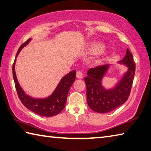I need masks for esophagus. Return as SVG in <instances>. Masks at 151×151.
Instances as JSON below:
<instances>
[{
    "label": "esophagus",
    "instance_id": "34e87169",
    "mask_svg": "<svg viewBox=\"0 0 151 151\" xmlns=\"http://www.w3.org/2000/svg\"><path fill=\"white\" fill-rule=\"evenodd\" d=\"M76 77L78 78H83V74L82 71H77V73H76Z\"/></svg>",
    "mask_w": 151,
    "mask_h": 151
}]
</instances>
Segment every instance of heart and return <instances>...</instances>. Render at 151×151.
Returning a JSON list of instances; mask_svg holds the SVG:
<instances>
[{
    "label": "heart",
    "instance_id": "obj_1",
    "mask_svg": "<svg viewBox=\"0 0 151 151\" xmlns=\"http://www.w3.org/2000/svg\"><path fill=\"white\" fill-rule=\"evenodd\" d=\"M104 47H105V45H104V43L99 42H94L90 43L88 47L87 51L90 54L92 55H96L100 53L101 52V55L104 56L108 54L107 51L104 49Z\"/></svg>",
    "mask_w": 151,
    "mask_h": 151
}]
</instances>
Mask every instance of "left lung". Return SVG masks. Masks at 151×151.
<instances>
[{"instance_id":"1","label":"left lung","mask_w":151,"mask_h":151,"mask_svg":"<svg viewBox=\"0 0 151 151\" xmlns=\"http://www.w3.org/2000/svg\"><path fill=\"white\" fill-rule=\"evenodd\" d=\"M117 63L125 65L127 69L111 88H106L102 84L103 78L108 73L111 65L90 68L84 78L88 105L97 113L104 114L114 110L124 104L129 96L135 73V63L128 49L124 58Z\"/></svg>"}]
</instances>
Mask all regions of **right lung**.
I'll return each instance as SVG.
<instances>
[{
  "label": "right lung",
  "mask_w": 151,
  "mask_h": 151,
  "mask_svg": "<svg viewBox=\"0 0 151 151\" xmlns=\"http://www.w3.org/2000/svg\"><path fill=\"white\" fill-rule=\"evenodd\" d=\"M32 39H28L23 43L17 51L16 59L12 65L13 78L14 81L16 91L18 93L19 99L24 104V106L29 109V110L34 112L40 116L45 117H52L56 116L63 111L66 104L67 96L70 86L75 82L76 78V70L70 71L63 77L59 84H57L55 89L51 95L45 98H34L26 94L22 88L19 84L15 72V63L16 57L20 53V51L27 45H28Z\"/></svg>",
  "instance_id": "1"
}]
</instances>
